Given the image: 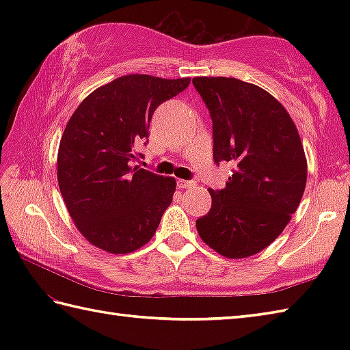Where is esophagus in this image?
<instances>
[{"label":"esophagus","instance_id":"1","mask_svg":"<svg viewBox=\"0 0 350 350\" xmlns=\"http://www.w3.org/2000/svg\"><path fill=\"white\" fill-rule=\"evenodd\" d=\"M196 185V182L192 180H183V179H179L177 180V187L179 188H183V189H188V188H192Z\"/></svg>","mask_w":350,"mask_h":350}]
</instances>
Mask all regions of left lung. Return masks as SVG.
I'll list each match as a JSON object with an SVG mask.
<instances>
[{"instance_id":"8db88e82","label":"left lung","mask_w":350,"mask_h":350,"mask_svg":"<svg viewBox=\"0 0 350 350\" xmlns=\"http://www.w3.org/2000/svg\"><path fill=\"white\" fill-rule=\"evenodd\" d=\"M192 84L212 117L213 161L230 162L224 189H209L212 207L196 221L212 250L243 258L281 234L301 203L307 159L286 108L254 84L198 77Z\"/></svg>"}]
</instances>
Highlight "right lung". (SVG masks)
I'll list each match as a JSON object with an SVG mask.
<instances>
[{"label": "right lung", "mask_w": 350, "mask_h": 350, "mask_svg": "<svg viewBox=\"0 0 350 350\" xmlns=\"http://www.w3.org/2000/svg\"><path fill=\"white\" fill-rule=\"evenodd\" d=\"M191 78L124 75L88 94L66 124L57 177L66 207L85 239L126 254L152 239L173 202L176 180L132 167L154 109ZM146 144V143H144Z\"/></svg>", "instance_id": "right-lung-1"}]
</instances>
